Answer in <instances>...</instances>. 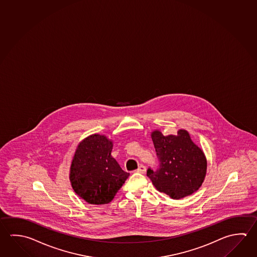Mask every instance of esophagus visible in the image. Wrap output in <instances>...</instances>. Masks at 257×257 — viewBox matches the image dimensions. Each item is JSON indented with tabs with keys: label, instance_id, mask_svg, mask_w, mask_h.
I'll return each mask as SVG.
<instances>
[{
	"label": "esophagus",
	"instance_id": "obj_1",
	"mask_svg": "<svg viewBox=\"0 0 257 257\" xmlns=\"http://www.w3.org/2000/svg\"><path fill=\"white\" fill-rule=\"evenodd\" d=\"M146 171V168L144 165H140L139 168L136 170V172H140V173H145Z\"/></svg>",
	"mask_w": 257,
	"mask_h": 257
}]
</instances>
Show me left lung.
Instances as JSON below:
<instances>
[{
    "mask_svg": "<svg viewBox=\"0 0 257 257\" xmlns=\"http://www.w3.org/2000/svg\"><path fill=\"white\" fill-rule=\"evenodd\" d=\"M159 168L147 170L154 187L173 199H180L197 191L207 172V159L194 144L186 130L177 135L164 136L160 131L152 133Z\"/></svg>",
    "mask_w": 257,
    "mask_h": 257,
    "instance_id": "obj_1",
    "label": "left lung"
}]
</instances>
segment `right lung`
Listing matches in <instances>:
<instances>
[{
	"label": "right lung",
	"mask_w": 257,
	"mask_h": 257,
	"mask_svg": "<svg viewBox=\"0 0 257 257\" xmlns=\"http://www.w3.org/2000/svg\"><path fill=\"white\" fill-rule=\"evenodd\" d=\"M113 142L92 135L78 144L70 167L69 180L76 193L93 205L111 202L129 177L111 155Z\"/></svg>",
	"instance_id": "obj_1"
}]
</instances>
